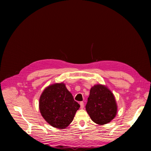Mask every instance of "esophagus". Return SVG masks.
<instances>
[{"label":"esophagus","mask_w":151,"mask_h":151,"mask_svg":"<svg viewBox=\"0 0 151 151\" xmlns=\"http://www.w3.org/2000/svg\"><path fill=\"white\" fill-rule=\"evenodd\" d=\"M80 105H81V108H84V102H80Z\"/></svg>","instance_id":"obj_1"}]
</instances>
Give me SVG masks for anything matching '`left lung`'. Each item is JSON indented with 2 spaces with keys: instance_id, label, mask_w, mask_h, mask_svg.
I'll list each match as a JSON object with an SVG mask.
<instances>
[{
  "instance_id": "obj_1",
  "label": "left lung",
  "mask_w": 151,
  "mask_h": 151,
  "mask_svg": "<svg viewBox=\"0 0 151 151\" xmlns=\"http://www.w3.org/2000/svg\"><path fill=\"white\" fill-rule=\"evenodd\" d=\"M86 110L91 120L97 124L109 123L117 113V105L114 95L104 86H94L90 89Z\"/></svg>"
}]
</instances>
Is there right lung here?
Masks as SVG:
<instances>
[{
  "mask_svg": "<svg viewBox=\"0 0 151 151\" xmlns=\"http://www.w3.org/2000/svg\"><path fill=\"white\" fill-rule=\"evenodd\" d=\"M79 108L80 104L63 83L47 87L40 99L41 115L48 123L57 129L68 126Z\"/></svg>",
  "mask_w": 151,
  "mask_h": 151,
  "instance_id": "add662e5",
  "label": "right lung"
}]
</instances>
